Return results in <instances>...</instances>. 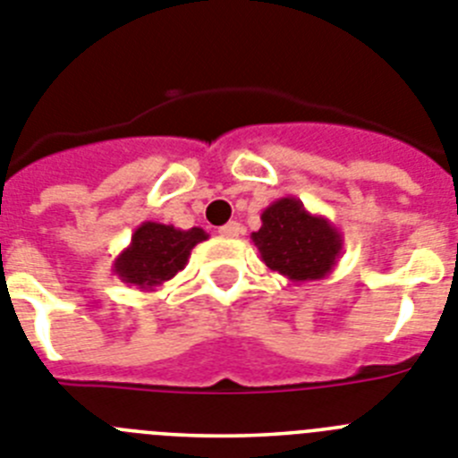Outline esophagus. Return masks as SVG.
<instances>
[{
  "mask_svg": "<svg viewBox=\"0 0 458 458\" xmlns=\"http://www.w3.org/2000/svg\"><path fill=\"white\" fill-rule=\"evenodd\" d=\"M218 233L224 234V237H237L242 233V225L237 221H228V224L218 228Z\"/></svg>",
  "mask_w": 458,
  "mask_h": 458,
  "instance_id": "obj_1",
  "label": "esophagus"
}]
</instances>
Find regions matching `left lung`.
Returning a JSON list of instances; mask_svg holds the SVG:
<instances>
[{
  "label": "left lung",
  "instance_id": "left-lung-1",
  "mask_svg": "<svg viewBox=\"0 0 458 458\" xmlns=\"http://www.w3.org/2000/svg\"><path fill=\"white\" fill-rule=\"evenodd\" d=\"M260 221V230L251 233L260 260L293 284L329 276L344 253L339 228L293 196L265 207Z\"/></svg>",
  "mask_w": 458,
  "mask_h": 458
}]
</instances>
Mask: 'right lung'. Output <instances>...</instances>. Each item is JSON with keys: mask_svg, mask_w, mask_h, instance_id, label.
I'll list each match as a JSON object with an SVG mask.
<instances>
[{"mask_svg": "<svg viewBox=\"0 0 458 458\" xmlns=\"http://www.w3.org/2000/svg\"><path fill=\"white\" fill-rule=\"evenodd\" d=\"M209 234L202 228L182 230L174 225L145 221L131 234V244L113 262V272L126 285L157 290L186 267L193 246Z\"/></svg>", "mask_w": 458, "mask_h": 458, "instance_id": "1", "label": "right lung"}]
</instances>
